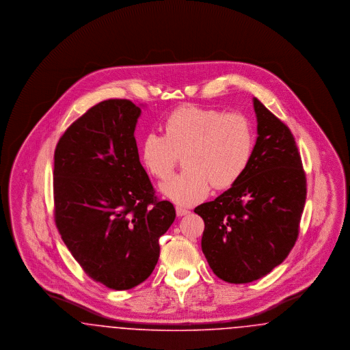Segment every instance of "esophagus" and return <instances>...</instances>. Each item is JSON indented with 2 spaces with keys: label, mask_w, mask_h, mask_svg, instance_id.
Listing matches in <instances>:
<instances>
[{
  "label": "esophagus",
  "mask_w": 350,
  "mask_h": 350,
  "mask_svg": "<svg viewBox=\"0 0 350 350\" xmlns=\"http://www.w3.org/2000/svg\"><path fill=\"white\" fill-rule=\"evenodd\" d=\"M176 214H177V217H185V215L190 214V211L183 206H176Z\"/></svg>",
  "instance_id": "1"
}]
</instances>
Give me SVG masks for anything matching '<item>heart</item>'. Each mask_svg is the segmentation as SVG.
Wrapping results in <instances>:
<instances>
[{
    "mask_svg": "<svg viewBox=\"0 0 350 350\" xmlns=\"http://www.w3.org/2000/svg\"><path fill=\"white\" fill-rule=\"evenodd\" d=\"M163 127L164 135H146L140 159L150 176L163 181L183 156L185 170L160 187L176 203H198L213 186H232L250 167L254 130L244 114L183 106L165 119Z\"/></svg>",
    "mask_w": 350,
    "mask_h": 350,
    "instance_id": "obj_1",
    "label": "heart"
}]
</instances>
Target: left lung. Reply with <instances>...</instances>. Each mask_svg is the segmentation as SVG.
<instances>
[{
	"label": "left lung",
	"instance_id": "8db88e82",
	"mask_svg": "<svg viewBox=\"0 0 350 350\" xmlns=\"http://www.w3.org/2000/svg\"><path fill=\"white\" fill-rule=\"evenodd\" d=\"M257 139L241 178L196 207L204 220L202 252L228 283L260 280L293 250L306 203V176L288 127L253 98Z\"/></svg>",
	"mask_w": 350,
	"mask_h": 350
}]
</instances>
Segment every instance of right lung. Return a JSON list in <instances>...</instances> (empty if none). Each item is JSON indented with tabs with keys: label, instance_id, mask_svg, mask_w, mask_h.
I'll list each match as a JSON object with an SVG mask.
<instances>
[{
	"label": "right lung",
	"instance_id": "add662e5",
	"mask_svg": "<svg viewBox=\"0 0 350 350\" xmlns=\"http://www.w3.org/2000/svg\"><path fill=\"white\" fill-rule=\"evenodd\" d=\"M142 107L102 100L79 118L55 150V221L83 271L113 290L144 282L160 256L159 239L176 217L156 200L139 160Z\"/></svg>",
	"mask_w": 350,
	"mask_h": 350
}]
</instances>
